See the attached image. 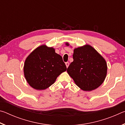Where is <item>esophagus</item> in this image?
Here are the masks:
<instances>
[{
  "label": "esophagus",
  "mask_w": 125,
  "mask_h": 125,
  "mask_svg": "<svg viewBox=\"0 0 125 125\" xmlns=\"http://www.w3.org/2000/svg\"><path fill=\"white\" fill-rule=\"evenodd\" d=\"M65 65H66V67H67V68H68V66H69V62H65Z\"/></svg>",
  "instance_id": "34e87169"
}]
</instances>
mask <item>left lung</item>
<instances>
[{"label":"left lung","mask_w":125,"mask_h":125,"mask_svg":"<svg viewBox=\"0 0 125 125\" xmlns=\"http://www.w3.org/2000/svg\"><path fill=\"white\" fill-rule=\"evenodd\" d=\"M73 58L67 71L78 87L92 91L102 84L106 76L107 64L94 48L86 45L75 48Z\"/></svg>","instance_id":"obj_1"}]
</instances>
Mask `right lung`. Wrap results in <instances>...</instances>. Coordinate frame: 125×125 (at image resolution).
Segmentation results:
<instances>
[{
  "label": "right lung",
  "mask_w": 125,
  "mask_h": 125,
  "mask_svg": "<svg viewBox=\"0 0 125 125\" xmlns=\"http://www.w3.org/2000/svg\"><path fill=\"white\" fill-rule=\"evenodd\" d=\"M67 70L62 57L53 47L42 45L26 58L24 72L26 81L36 90H44L53 84L59 75Z\"/></svg>",
  "instance_id": "add662e5"
}]
</instances>
